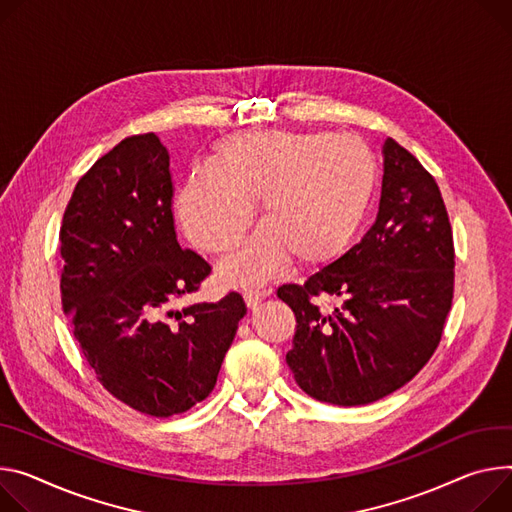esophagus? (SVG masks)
<instances>
[{
    "label": "esophagus",
    "mask_w": 512,
    "mask_h": 512,
    "mask_svg": "<svg viewBox=\"0 0 512 512\" xmlns=\"http://www.w3.org/2000/svg\"><path fill=\"white\" fill-rule=\"evenodd\" d=\"M269 292H259V290H247L245 292V304H247V308H257L259 304H261V300H263V296H267Z\"/></svg>",
    "instance_id": "34e87169"
}]
</instances>
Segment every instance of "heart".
<instances>
[{"instance_id":"obj_1","label":"heart","mask_w":512,"mask_h":512,"mask_svg":"<svg viewBox=\"0 0 512 512\" xmlns=\"http://www.w3.org/2000/svg\"><path fill=\"white\" fill-rule=\"evenodd\" d=\"M212 169L188 177L177 196L181 226L202 251L226 253L253 222L251 241L218 267L226 286L269 280L292 257L320 265L355 237L378 183V163L355 136L267 130L228 134L210 151Z\"/></svg>"}]
</instances>
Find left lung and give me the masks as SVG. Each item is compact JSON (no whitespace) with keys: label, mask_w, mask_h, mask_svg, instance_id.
<instances>
[{"label":"left lung","mask_w":512,"mask_h":512,"mask_svg":"<svg viewBox=\"0 0 512 512\" xmlns=\"http://www.w3.org/2000/svg\"><path fill=\"white\" fill-rule=\"evenodd\" d=\"M378 218L361 243L304 286L277 290L296 314L286 361L312 398L376 402L410 382L435 353L453 300V235L435 177L394 138L382 147ZM333 295L322 313L311 298Z\"/></svg>","instance_id":"left-lung-1"}]
</instances>
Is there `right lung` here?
Returning a JSON list of instances; mask_svg holds the SVG:
<instances>
[{"mask_svg": "<svg viewBox=\"0 0 512 512\" xmlns=\"http://www.w3.org/2000/svg\"><path fill=\"white\" fill-rule=\"evenodd\" d=\"M169 153L155 132L124 138L75 185L61 226L63 310L100 384L165 418L216 386L247 306L237 292L173 310L210 265L181 249Z\"/></svg>", "mask_w": 512, "mask_h": 512, "instance_id": "1", "label": "right lung"}]
</instances>
